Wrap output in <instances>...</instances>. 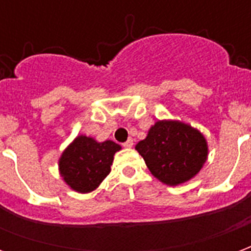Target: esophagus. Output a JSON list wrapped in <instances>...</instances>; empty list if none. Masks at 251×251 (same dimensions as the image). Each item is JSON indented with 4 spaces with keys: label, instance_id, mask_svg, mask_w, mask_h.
I'll list each match as a JSON object with an SVG mask.
<instances>
[{
    "label": "esophagus",
    "instance_id": "1",
    "mask_svg": "<svg viewBox=\"0 0 251 251\" xmlns=\"http://www.w3.org/2000/svg\"><path fill=\"white\" fill-rule=\"evenodd\" d=\"M122 147H124V148H131V147H133V140H131V138H129L127 141L122 144Z\"/></svg>",
    "mask_w": 251,
    "mask_h": 251
}]
</instances>
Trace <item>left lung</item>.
Listing matches in <instances>:
<instances>
[{"instance_id": "left-lung-1", "label": "left lung", "mask_w": 251, "mask_h": 251, "mask_svg": "<svg viewBox=\"0 0 251 251\" xmlns=\"http://www.w3.org/2000/svg\"><path fill=\"white\" fill-rule=\"evenodd\" d=\"M145 164L164 184L192 179L207 160V142L199 130L179 121H158L136 145Z\"/></svg>"}]
</instances>
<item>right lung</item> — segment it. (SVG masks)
Returning a JSON list of instances; mask_svg holds the SVG:
<instances>
[{
  "instance_id": "obj_1",
  "label": "right lung",
  "mask_w": 251,
  "mask_h": 251,
  "mask_svg": "<svg viewBox=\"0 0 251 251\" xmlns=\"http://www.w3.org/2000/svg\"><path fill=\"white\" fill-rule=\"evenodd\" d=\"M120 149L110 140L97 142L91 137H76L59 160L60 175L74 191L91 192L110 174V165Z\"/></svg>"
}]
</instances>
